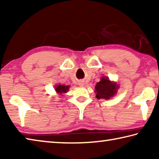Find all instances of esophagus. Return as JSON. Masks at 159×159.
Here are the masks:
<instances>
[{"label":"esophagus","instance_id":"1","mask_svg":"<svg viewBox=\"0 0 159 159\" xmlns=\"http://www.w3.org/2000/svg\"><path fill=\"white\" fill-rule=\"evenodd\" d=\"M79 85H80V86H83V83H81V82H80V83H79Z\"/></svg>","mask_w":159,"mask_h":159}]
</instances>
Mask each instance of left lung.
Listing matches in <instances>:
<instances>
[{"instance_id": "left-lung-1", "label": "left lung", "mask_w": 159, "mask_h": 159, "mask_svg": "<svg viewBox=\"0 0 159 159\" xmlns=\"http://www.w3.org/2000/svg\"><path fill=\"white\" fill-rule=\"evenodd\" d=\"M96 98L98 99H108L117 93L118 85L112 82L107 77H102L100 81L97 83L95 86Z\"/></svg>"}]
</instances>
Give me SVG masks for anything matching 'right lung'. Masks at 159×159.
<instances>
[{
    "label": "right lung",
    "mask_w": 159,
    "mask_h": 159,
    "mask_svg": "<svg viewBox=\"0 0 159 159\" xmlns=\"http://www.w3.org/2000/svg\"><path fill=\"white\" fill-rule=\"evenodd\" d=\"M69 85H58L55 86V91L60 95H61L62 93H65L69 89Z\"/></svg>",
    "instance_id": "add662e5"
}]
</instances>
